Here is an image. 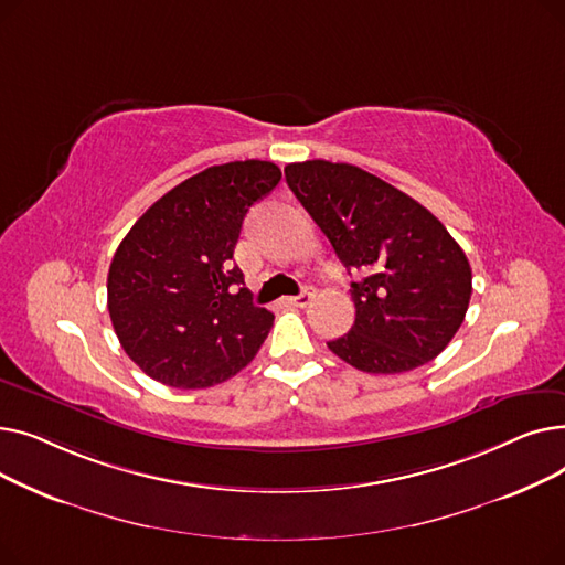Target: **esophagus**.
<instances>
[{"label": "esophagus", "instance_id": "obj_1", "mask_svg": "<svg viewBox=\"0 0 565 565\" xmlns=\"http://www.w3.org/2000/svg\"><path fill=\"white\" fill-rule=\"evenodd\" d=\"M313 295H316V288L313 286H305L300 295H295V298H288L286 302L292 305V307H307L313 300Z\"/></svg>", "mask_w": 565, "mask_h": 565}]
</instances>
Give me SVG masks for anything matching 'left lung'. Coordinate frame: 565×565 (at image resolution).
Returning a JSON list of instances; mask_svg holds the SVG:
<instances>
[{
	"label": "left lung",
	"instance_id": "8db88e82",
	"mask_svg": "<svg viewBox=\"0 0 565 565\" xmlns=\"http://www.w3.org/2000/svg\"><path fill=\"white\" fill-rule=\"evenodd\" d=\"M284 173L358 275L354 324L328 348L364 373H405L435 360L471 298V267L451 233L419 201L354 164L307 160Z\"/></svg>",
	"mask_w": 565,
	"mask_h": 565
}]
</instances>
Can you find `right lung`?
<instances>
[{
    "instance_id": "add662e5",
    "label": "right lung",
    "mask_w": 565,
    "mask_h": 565,
    "mask_svg": "<svg viewBox=\"0 0 565 565\" xmlns=\"http://www.w3.org/2000/svg\"><path fill=\"white\" fill-rule=\"evenodd\" d=\"M281 181L265 160L207 167L135 222L107 275V309L128 358L175 390L245 369L275 316L252 302L233 263L249 207Z\"/></svg>"
}]
</instances>
